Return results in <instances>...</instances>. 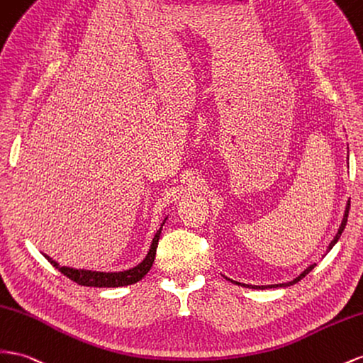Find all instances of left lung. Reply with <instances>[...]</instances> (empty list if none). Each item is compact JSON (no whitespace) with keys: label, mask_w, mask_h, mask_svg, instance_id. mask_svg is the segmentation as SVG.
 I'll return each mask as SVG.
<instances>
[{"label":"left lung","mask_w":363,"mask_h":363,"mask_svg":"<svg viewBox=\"0 0 363 363\" xmlns=\"http://www.w3.org/2000/svg\"><path fill=\"white\" fill-rule=\"evenodd\" d=\"M348 212H350V200L347 201V206H345V212H344V218H342V223H340V226H339V230H337V233H336V237L333 238V241L330 242V246H328V249H327V252H330L331 249H333V246H335V244L339 241V238H340V235H342V232H344V229H345V226H347V221H348ZM316 267V264H311V266H308L306 270H303L299 277H296L295 279H291V281H289V282H282V284H273V286H250V284H242V282H238V281H233V279H229V278H226V279H229L230 282H233V284H237V286H241V287H247V289H257V290H264V289H277V287H289V286H293V284H296L298 281H301L303 277H307L308 273Z\"/></svg>","instance_id":"left-lung-1"}]
</instances>
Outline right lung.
<instances>
[{
  "instance_id": "obj_1",
  "label": "right lung",
  "mask_w": 363,
  "mask_h": 363,
  "mask_svg": "<svg viewBox=\"0 0 363 363\" xmlns=\"http://www.w3.org/2000/svg\"><path fill=\"white\" fill-rule=\"evenodd\" d=\"M168 218V217H166ZM160 224V229L155 232L151 247L146 253V257L140 264H137L135 267H131L128 270L123 272H96V270H85V269H73V267H61L55 259H52L48 255H44L45 259L52 264L55 269L60 270L61 273L67 278H70L73 282L79 284V286H86V287H125V286H131V284L140 281L146 273L150 272L152 267V262L155 258V250H157V244L160 240V233L162 228L166 221Z\"/></svg>"
}]
</instances>
